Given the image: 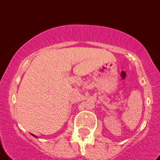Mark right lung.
Masks as SVG:
<instances>
[{
  "instance_id": "add662e5",
  "label": "right lung",
  "mask_w": 160,
  "mask_h": 160,
  "mask_svg": "<svg viewBox=\"0 0 160 160\" xmlns=\"http://www.w3.org/2000/svg\"><path fill=\"white\" fill-rule=\"evenodd\" d=\"M32 136H33V137H36V136H35V135H33V134H32Z\"/></svg>"
}]
</instances>
